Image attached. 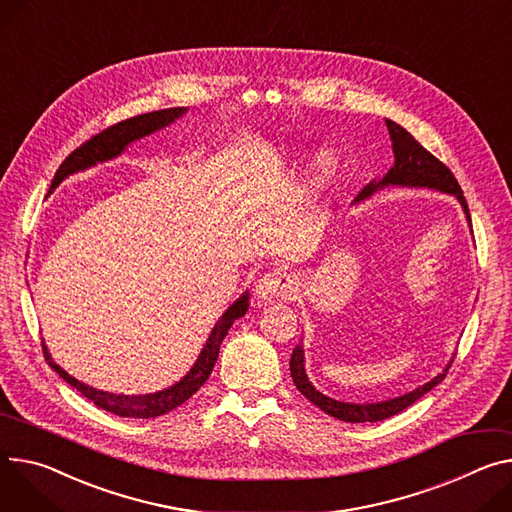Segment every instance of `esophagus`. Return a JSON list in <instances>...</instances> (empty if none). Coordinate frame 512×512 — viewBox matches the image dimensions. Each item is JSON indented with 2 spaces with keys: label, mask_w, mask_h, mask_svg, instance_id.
<instances>
[{
  "label": "esophagus",
  "mask_w": 512,
  "mask_h": 512,
  "mask_svg": "<svg viewBox=\"0 0 512 512\" xmlns=\"http://www.w3.org/2000/svg\"><path fill=\"white\" fill-rule=\"evenodd\" d=\"M296 277L284 269L267 271L255 286V298L259 304H269L280 298H290L296 292Z\"/></svg>",
  "instance_id": "1"
}]
</instances>
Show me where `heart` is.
<instances>
[{
  "label": "heart",
  "mask_w": 512,
  "mask_h": 512,
  "mask_svg": "<svg viewBox=\"0 0 512 512\" xmlns=\"http://www.w3.org/2000/svg\"><path fill=\"white\" fill-rule=\"evenodd\" d=\"M284 159L296 161L298 151L296 149H286ZM341 171H343V163H341V157L335 149L316 151L308 159V163L302 171V179H300L302 200L306 204H320L322 200H327L339 185Z\"/></svg>",
  "instance_id": "1"
}]
</instances>
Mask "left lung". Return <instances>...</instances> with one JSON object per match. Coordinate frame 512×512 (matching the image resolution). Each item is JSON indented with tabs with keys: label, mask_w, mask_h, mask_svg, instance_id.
Returning <instances> with one entry per match:
<instances>
[{
	"label": "left lung",
	"mask_w": 512,
	"mask_h": 512,
	"mask_svg": "<svg viewBox=\"0 0 512 512\" xmlns=\"http://www.w3.org/2000/svg\"><path fill=\"white\" fill-rule=\"evenodd\" d=\"M386 126H388L390 141H392L394 165L388 169V173L382 179H371L365 188L357 194L353 204L369 200L371 196L386 190V188H410V190L425 188V190H435V192L453 196L461 204L463 214H466V220L472 226L468 202H466V198H463V192L459 188L457 179L453 177V173L439 159H435L421 143L414 141V136L406 128H402L400 124H396L394 120H388V118H386ZM451 363H453V359H449V363L443 367L441 374H437L427 384L414 388L412 392H406L402 396L388 398L382 402H363V404L335 400L327 394H322L320 390H316L306 374V359H304L302 343H298L292 353L290 371H292L296 388L320 410H324L327 414H331L345 423H378V421H384V418H390V416L402 412L404 408L414 404L418 398L431 392L437 384H441L443 378L447 376Z\"/></svg>",
	"instance_id": "left-lung-1"
}]
</instances>
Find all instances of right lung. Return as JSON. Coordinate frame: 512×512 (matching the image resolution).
<instances>
[{
    "label": "right lung",
    "mask_w": 512,
    "mask_h": 512,
    "mask_svg": "<svg viewBox=\"0 0 512 512\" xmlns=\"http://www.w3.org/2000/svg\"><path fill=\"white\" fill-rule=\"evenodd\" d=\"M185 112H188V108H167V110H159V112L141 114V116L128 118L124 122H118V124L106 128L104 132L96 134L94 138H89L85 145L75 149L61 163L59 171L55 173L51 188H49V194H53L59 188V183L65 181L69 175L120 157L130 147V143L141 141V138L167 128L169 124L179 120ZM247 310H249V290H245L218 318V322L214 324V329L210 331V335L206 339V345L202 347L196 363L190 367L188 374H185L179 382H175L173 386L153 392V394H114V392L91 388V386L75 380L73 376H69L59 363H55L53 355L49 353V347H46L44 343H42V349H44L46 361H49V365L57 371V374L67 384L77 388L87 400L94 402L98 408H104L108 412H114L118 416H128V418H155V416H161V414L177 408L179 404H183L204 386V382L212 374V367L218 359L220 343L228 335V329L232 327V322L245 316Z\"/></svg>",
    "instance_id": "add662e5"
}]
</instances>
